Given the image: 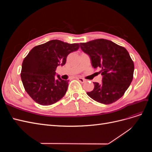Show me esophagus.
<instances>
[{"label":"esophagus","instance_id":"obj_1","mask_svg":"<svg viewBox=\"0 0 152 152\" xmlns=\"http://www.w3.org/2000/svg\"><path fill=\"white\" fill-rule=\"evenodd\" d=\"M77 80H79V81H80L81 83H82V84L86 83V80L82 79V78H77Z\"/></svg>","mask_w":152,"mask_h":152}]
</instances>
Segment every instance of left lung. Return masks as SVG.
<instances>
[{"label": "left lung", "mask_w": 152, "mask_h": 152, "mask_svg": "<svg viewBox=\"0 0 152 152\" xmlns=\"http://www.w3.org/2000/svg\"><path fill=\"white\" fill-rule=\"evenodd\" d=\"M80 49L91 58L92 66L99 68L102 84L87 94L104 104L115 102L124 95L133 79L134 66L127 50L111 40L99 39L80 43Z\"/></svg>", "instance_id": "left-lung-1"}]
</instances>
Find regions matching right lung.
<instances>
[{"label":"right lung","instance_id":"1","mask_svg":"<svg viewBox=\"0 0 152 152\" xmlns=\"http://www.w3.org/2000/svg\"><path fill=\"white\" fill-rule=\"evenodd\" d=\"M79 46V44L51 40L29 52L22 63L21 78L26 93L36 103L50 105L65 96L68 80L56 75V68L65 65L68 55Z\"/></svg>","mask_w":152,"mask_h":152}]
</instances>
